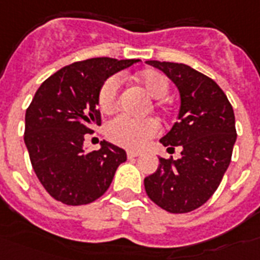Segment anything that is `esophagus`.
<instances>
[{
  "label": "esophagus",
  "mask_w": 260,
  "mask_h": 260,
  "mask_svg": "<svg viewBox=\"0 0 260 260\" xmlns=\"http://www.w3.org/2000/svg\"><path fill=\"white\" fill-rule=\"evenodd\" d=\"M136 156H140V152H136V151H128V152H127V158L128 159L136 158Z\"/></svg>",
  "instance_id": "34e87169"
}]
</instances>
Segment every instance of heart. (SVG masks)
<instances>
[{
  "label": "heart",
  "instance_id": "1",
  "mask_svg": "<svg viewBox=\"0 0 260 260\" xmlns=\"http://www.w3.org/2000/svg\"><path fill=\"white\" fill-rule=\"evenodd\" d=\"M134 81L141 87L145 94L153 98L152 108L165 111L160 102L169 90L168 79L156 70H144L134 77ZM119 101V83L116 79H109L102 84L98 94V107L104 113L115 111ZM158 124L152 119H130L127 116H117L108 123L107 136L112 143L128 149H141L148 140L156 134Z\"/></svg>",
  "mask_w": 260,
  "mask_h": 260
}]
</instances>
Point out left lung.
I'll use <instances>...</instances> for the list:
<instances>
[{
	"instance_id": "1",
	"label": "left lung",
	"mask_w": 260,
	"mask_h": 260,
	"mask_svg": "<svg viewBox=\"0 0 260 260\" xmlns=\"http://www.w3.org/2000/svg\"><path fill=\"white\" fill-rule=\"evenodd\" d=\"M173 81L180 95L177 122L160 138L181 158H159L156 172L144 179L149 198L170 213L204 205L220 184L236 144V117L226 94L208 76L184 63L147 60Z\"/></svg>"
}]
</instances>
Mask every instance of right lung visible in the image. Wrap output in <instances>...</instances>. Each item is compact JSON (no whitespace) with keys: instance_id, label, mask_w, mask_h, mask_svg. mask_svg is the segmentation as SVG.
Returning a JSON list of instances; mask_svg holds the SVG:
<instances>
[{"instance_id":"add662e5","label":"right lung","mask_w":260,"mask_h":260,"mask_svg":"<svg viewBox=\"0 0 260 260\" xmlns=\"http://www.w3.org/2000/svg\"><path fill=\"white\" fill-rule=\"evenodd\" d=\"M140 59L92 58L50 76L36 91L24 117V144L40 183L66 205H86L109 188L126 151L102 141L86 152L84 134L101 124L98 94L108 77Z\"/></svg>"}]
</instances>
